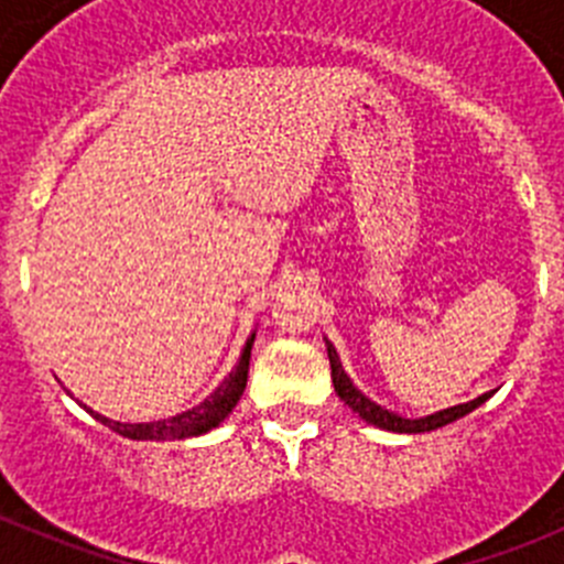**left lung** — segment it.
Instances as JSON below:
<instances>
[{"label": "left lung", "instance_id": "8db88e82", "mask_svg": "<svg viewBox=\"0 0 564 564\" xmlns=\"http://www.w3.org/2000/svg\"><path fill=\"white\" fill-rule=\"evenodd\" d=\"M325 344H327V358H330V376H333V387H336V395L341 398V401L347 403L352 412H358V417H364V421L372 423V426H378V430L401 432V435H417V432L441 430V426H446V423L457 421V417L468 415V412H475L480 403H486L488 398H491V392H486V395L475 398V401L457 403V406H449V410H441V412H435V415H426V417L395 415V412L383 410V406H378L376 401H370V398L358 390L356 383L350 381V376L344 372L341 361H338L336 347H333L330 341H325Z\"/></svg>", "mask_w": 564, "mask_h": 564}]
</instances>
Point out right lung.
I'll return each mask as SVG.
<instances>
[{
    "instance_id": "1",
    "label": "right lung",
    "mask_w": 564,
    "mask_h": 564,
    "mask_svg": "<svg viewBox=\"0 0 564 564\" xmlns=\"http://www.w3.org/2000/svg\"><path fill=\"white\" fill-rule=\"evenodd\" d=\"M253 338H257V333L248 336L246 347H242V356H239L237 367L228 372L226 381H223L212 395L203 398L197 406L181 412V415L163 417V421H149V423H121V421H112V417L98 415V412H93L89 406H84V403L82 406L89 412V415L96 417V421H101L104 426H109V430L118 432V435L129 437V441H183V437L206 435V432H212L214 426H220V423L231 415L237 401L242 398V392H246Z\"/></svg>"
}]
</instances>
